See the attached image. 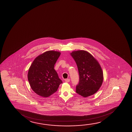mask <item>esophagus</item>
Segmentation results:
<instances>
[{
  "label": "esophagus",
  "instance_id": "obj_1",
  "mask_svg": "<svg viewBox=\"0 0 132 132\" xmlns=\"http://www.w3.org/2000/svg\"><path fill=\"white\" fill-rule=\"evenodd\" d=\"M70 81V79H65V82H69Z\"/></svg>",
  "mask_w": 132,
  "mask_h": 132
}]
</instances>
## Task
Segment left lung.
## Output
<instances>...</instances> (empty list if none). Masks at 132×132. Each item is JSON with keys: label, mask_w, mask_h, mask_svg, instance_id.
Listing matches in <instances>:
<instances>
[{"label": "left lung", "mask_w": 132, "mask_h": 132, "mask_svg": "<svg viewBox=\"0 0 132 132\" xmlns=\"http://www.w3.org/2000/svg\"><path fill=\"white\" fill-rule=\"evenodd\" d=\"M70 54L77 65L79 74L77 93L85 98L95 94L102 85L104 78L98 61L85 50L73 51Z\"/></svg>", "instance_id": "obj_1"}]
</instances>
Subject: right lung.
Listing matches in <instances>:
<instances>
[{
  "label": "right lung",
  "instance_id": "1",
  "mask_svg": "<svg viewBox=\"0 0 132 132\" xmlns=\"http://www.w3.org/2000/svg\"><path fill=\"white\" fill-rule=\"evenodd\" d=\"M61 53L49 50L37 57L29 67L27 78L32 90L43 97H48L56 92L62 83L54 69Z\"/></svg>",
  "mask_w": 132,
  "mask_h": 132
}]
</instances>
